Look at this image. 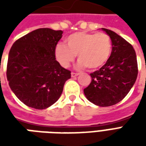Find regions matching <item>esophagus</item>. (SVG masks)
Instances as JSON below:
<instances>
[{
    "mask_svg": "<svg viewBox=\"0 0 146 146\" xmlns=\"http://www.w3.org/2000/svg\"><path fill=\"white\" fill-rule=\"evenodd\" d=\"M78 75H79V73H74V72H72V73H71V76H72V77H75V76H77Z\"/></svg>",
    "mask_w": 146,
    "mask_h": 146,
    "instance_id": "1",
    "label": "esophagus"
}]
</instances>
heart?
I'll use <instances>...</instances> for the list:
<instances>
[{
  "mask_svg": "<svg viewBox=\"0 0 146 146\" xmlns=\"http://www.w3.org/2000/svg\"><path fill=\"white\" fill-rule=\"evenodd\" d=\"M66 44H58L54 54L62 66L67 68L76 54L79 66L96 70L103 66L112 54V40L106 33L76 32L65 39Z\"/></svg>",
  "mask_w": 146,
  "mask_h": 146,
  "instance_id": "obj_1",
  "label": "heart"
}]
</instances>
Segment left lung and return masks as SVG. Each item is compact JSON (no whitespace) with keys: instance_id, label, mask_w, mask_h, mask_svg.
<instances>
[{"instance_id":"left-lung-1","label":"left lung","mask_w":146,"mask_h":146,"mask_svg":"<svg viewBox=\"0 0 146 146\" xmlns=\"http://www.w3.org/2000/svg\"><path fill=\"white\" fill-rule=\"evenodd\" d=\"M112 40L110 59L98 70L91 73L92 82L84 92L89 101L101 107L111 106L128 94L138 76L135 49L122 36L102 28Z\"/></svg>"}]
</instances>
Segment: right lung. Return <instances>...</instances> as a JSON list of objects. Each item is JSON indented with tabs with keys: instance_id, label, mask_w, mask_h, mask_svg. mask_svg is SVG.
<instances>
[{
	"instance_id": "add662e5",
	"label": "right lung",
	"mask_w": 146,
	"mask_h": 146,
	"mask_svg": "<svg viewBox=\"0 0 146 146\" xmlns=\"http://www.w3.org/2000/svg\"><path fill=\"white\" fill-rule=\"evenodd\" d=\"M63 32L40 28L18 39L11 46L7 79L11 91L27 106L44 110L59 98L70 70L56 61L54 48Z\"/></svg>"
}]
</instances>
